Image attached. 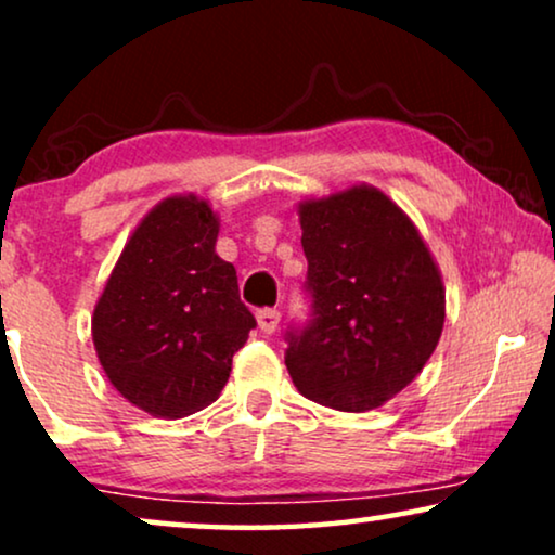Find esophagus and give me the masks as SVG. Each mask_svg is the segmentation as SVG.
I'll return each instance as SVG.
<instances>
[{"label": "esophagus", "mask_w": 555, "mask_h": 555, "mask_svg": "<svg viewBox=\"0 0 555 555\" xmlns=\"http://www.w3.org/2000/svg\"><path fill=\"white\" fill-rule=\"evenodd\" d=\"M257 323H260L262 333H275L280 325V310H275V308L257 310Z\"/></svg>", "instance_id": "1"}]
</instances>
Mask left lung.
<instances>
[{"instance_id":"left-lung-1","label":"left lung","mask_w":555,"mask_h":555,"mask_svg":"<svg viewBox=\"0 0 555 555\" xmlns=\"http://www.w3.org/2000/svg\"><path fill=\"white\" fill-rule=\"evenodd\" d=\"M310 310L285 331L302 397L366 412L424 369L444 325V287L416 227L389 196L353 186L300 204Z\"/></svg>"}]
</instances>
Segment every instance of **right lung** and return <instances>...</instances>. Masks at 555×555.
Returning a JSON list of instances; mask_svg holds the SVG:
<instances>
[{
  "label": "right lung",
  "mask_w": 555,
  "mask_h": 555,
  "mask_svg": "<svg viewBox=\"0 0 555 555\" xmlns=\"http://www.w3.org/2000/svg\"><path fill=\"white\" fill-rule=\"evenodd\" d=\"M217 217L171 196L139 224L93 313L111 384L143 412L184 416L219 397L257 321L237 272L215 253Z\"/></svg>",
  "instance_id": "right-lung-1"
}]
</instances>
